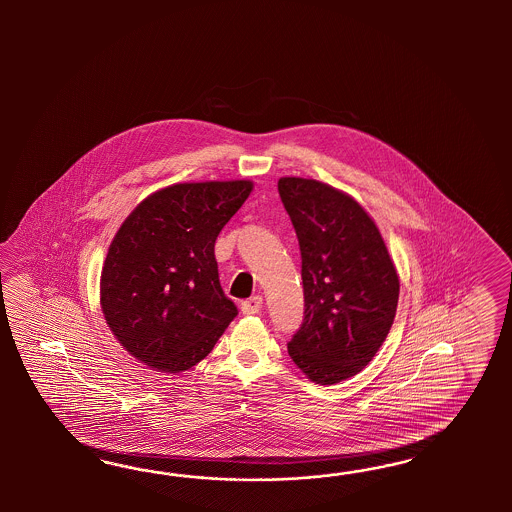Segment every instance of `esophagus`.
Masks as SVG:
<instances>
[{
    "label": "esophagus",
    "mask_w": 512,
    "mask_h": 512,
    "mask_svg": "<svg viewBox=\"0 0 512 512\" xmlns=\"http://www.w3.org/2000/svg\"><path fill=\"white\" fill-rule=\"evenodd\" d=\"M261 308H263V296H251V298L242 302V313H244V315L259 313Z\"/></svg>",
    "instance_id": "1"
}]
</instances>
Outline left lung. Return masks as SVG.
Here are the masks:
<instances>
[{
  "instance_id": "8db88e82",
  "label": "left lung",
  "mask_w": 512,
  "mask_h": 512,
  "mask_svg": "<svg viewBox=\"0 0 512 512\" xmlns=\"http://www.w3.org/2000/svg\"><path fill=\"white\" fill-rule=\"evenodd\" d=\"M278 191L304 285V321L287 349L313 383L334 385L368 366L387 340L400 279L377 225L353 197L295 176L279 178Z\"/></svg>"
}]
</instances>
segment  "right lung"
Returning <instances> with one entry per match:
<instances>
[{"instance_id": "1", "label": "right lung", "mask_w": 512, "mask_h": 512, "mask_svg": "<svg viewBox=\"0 0 512 512\" xmlns=\"http://www.w3.org/2000/svg\"><path fill=\"white\" fill-rule=\"evenodd\" d=\"M253 189L249 180L174 184L152 193L110 242L101 310L129 355L186 372L238 315L217 274V234Z\"/></svg>"}]
</instances>
